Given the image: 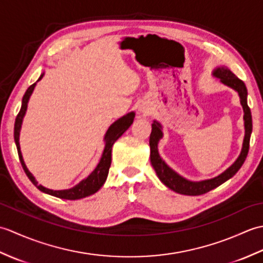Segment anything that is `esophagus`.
Segmentation results:
<instances>
[{
  "instance_id": "obj_1",
  "label": "esophagus",
  "mask_w": 263,
  "mask_h": 263,
  "mask_svg": "<svg viewBox=\"0 0 263 263\" xmlns=\"http://www.w3.org/2000/svg\"><path fill=\"white\" fill-rule=\"evenodd\" d=\"M142 111H143V109H142Z\"/></svg>"
}]
</instances>
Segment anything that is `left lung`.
I'll return each instance as SVG.
<instances>
[{"label":"left lung","instance_id":"1","mask_svg":"<svg viewBox=\"0 0 263 263\" xmlns=\"http://www.w3.org/2000/svg\"><path fill=\"white\" fill-rule=\"evenodd\" d=\"M212 76L219 78L220 82L224 85L231 87L234 90L238 92L239 99H241V105L244 110V126H245V137L243 141L242 152L239 154L238 158L235 160L231 167L210 180H204L200 182H192L184 178L180 174H177L175 171H173L171 167L167 165L165 161L160 158L158 154V142L163 138V132H161V125L157 121H154L152 124L153 130L150 135L149 144H150V161L156 172V174L159 177V180L163 182L167 187H170L173 191H175L180 194L185 195H201L211 190L216 189L217 186L221 185L227 180L236 174L238 170L241 168L244 164L245 159L249 153L250 148V137L252 133V115H251L250 107L248 106V90L245 87L244 82L238 79V78L233 73V72L226 68V66H219L212 72Z\"/></svg>","mask_w":263,"mask_h":263}]
</instances>
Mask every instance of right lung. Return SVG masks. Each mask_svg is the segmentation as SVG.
Masks as SVG:
<instances>
[{
    "instance_id": "right-lung-1",
    "label": "right lung",
    "mask_w": 263,
    "mask_h": 263,
    "mask_svg": "<svg viewBox=\"0 0 263 263\" xmlns=\"http://www.w3.org/2000/svg\"><path fill=\"white\" fill-rule=\"evenodd\" d=\"M44 77V73L39 77V81ZM36 86V82L31 85L29 88L27 89V91L24 95V98H22V104H21V108L19 114L16 115L15 123H14V141H15V146L16 149H18V155H19V159L20 163L22 165V168H24L25 173L27 174L28 178L32 182L33 185H35L38 190H41L42 192L47 193L49 195H53V197H57L60 199H65V200H78V199H82L89 197L93 193H96L98 190L104 185V183L107 178L108 175V171L110 167L111 163V147H113L114 142L119 139L123 133H124L128 127L131 126L133 123V120H135L136 114L131 111V113H127L126 115L122 116L121 119L115 121L113 124H111L107 132L105 135V148L102 155V158H100L98 165L96 166V168L92 171V173L89 175L85 180H82L79 184H77L76 186L68 189V190H58V191H54V190L44 187L41 184H38V182L35 180V177L31 174V173L28 171L27 166L24 161V158H22L21 155V150H20V143H19V137H20V130H21V124H22V120H24V116L26 114L27 110V106L28 102H29V98L31 96V93L33 91V88Z\"/></svg>"
}]
</instances>
